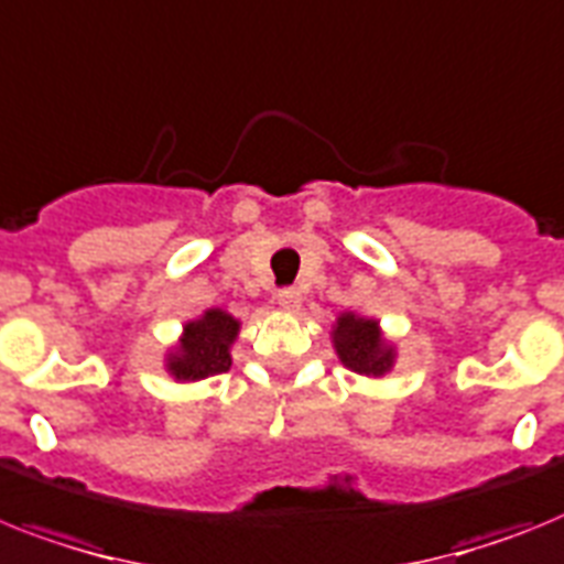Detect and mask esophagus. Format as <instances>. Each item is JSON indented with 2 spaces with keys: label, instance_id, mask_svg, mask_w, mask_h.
Listing matches in <instances>:
<instances>
[{
  "label": "esophagus",
  "instance_id": "34e87169",
  "mask_svg": "<svg viewBox=\"0 0 564 564\" xmlns=\"http://www.w3.org/2000/svg\"><path fill=\"white\" fill-rule=\"evenodd\" d=\"M301 301H304V297H301V292H297V290H281V292H278V304H281L286 312L301 310Z\"/></svg>",
  "mask_w": 564,
  "mask_h": 564
}]
</instances>
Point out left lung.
I'll return each mask as SVG.
<instances>
[{"mask_svg": "<svg viewBox=\"0 0 564 564\" xmlns=\"http://www.w3.org/2000/svg\"><path fill=\"white\" fill-rule=\"evenodd\" d=\"M333 349L338 361L349 372L367 378H384L392 372L399 349L381 329V321L358 315V312H340L333 324Z\"/></svg>", "mask_w": 564, "mask_h": 564, "instance_id": "left-lung-1", "label": "left lung"}]
</instances>
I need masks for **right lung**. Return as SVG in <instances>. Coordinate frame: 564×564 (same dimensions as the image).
<instances>
[{
	"mask_svg": "<svg viewBox=\"0 0 564 564\" xmlns=\"http://www.w3.org/2000/svg\"><path fill=\"white\" fill-rule=\"evenodd\" d=\"M240 335V321L220 306L203 310L183 324V333L163 355V370L177 384H194L231 367V347Z\"/></svg>",
	"mask_w": 564,
	"mask_h": 564,
	"instance_id": "right-lung-1",
	"label": "right lung"
}]
</instances>
